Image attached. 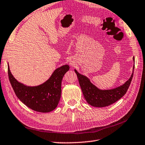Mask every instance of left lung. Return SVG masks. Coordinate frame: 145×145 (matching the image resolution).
Returning a JSON list of instances; mask_svg holds the SVG:
<instances>
[{"mask_svg":"<svg viewBox=\"0 0 145 145\" xmlns=\"http://www.w3.org/2000/svg\"><path fill=\"white\" fill-rule=\"evenodd\" d=\"M135 61V57H133ZM135 65L133 66V69ZM75 72L78 78L79 85L86 100L87 102L92 106L96 107H104L108 106L118 101L126 94L127 90L131 84L133 78V72L130 79L124 84L118 88L110 90H100L90 82L89 79L79 74L75 69Z\"/></svg>","mask_w":145,"mask_h":145,"instance_id":"left-lung-1","label":"left lung"}]
</instances>
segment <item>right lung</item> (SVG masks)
<instances>
[{
    "label": "right lung",
    "mask_w": 145,
    "mask_h": 145,
    "mask_svg": "<svg viewBox=\"0 0 145 145\" xmlns=\"http://www.w3.org/2000/svg\"><path fill=\"white\" fill-rule=\"evenodd\" d=\"M69 66L64 65L54 71L50 79L42 84L29 87L18 82L8 66L10 82L17 97L28 107L35 111L50 112L58 105L61 94V82Z\"/></svg>",
    "instance_id": "add662e5"
}]
</instances>
